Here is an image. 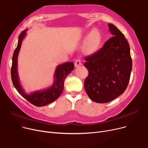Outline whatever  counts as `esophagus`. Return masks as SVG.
Instances as JSON below:
<instances>
[{
  "label": "esophagus",
  "mask_w": 148,
  "mask_h": 148,
  "mask_svg": "<svg viewBox=\"0 0 148 148\" xmlns=\"http://www.w3.org/2000/svg\"><path fill=\"white\" fill-rule=\"evenodd\" d=\"M82 64H81V60L80 59H76L75 62H74V65L75 67H78L80 65H81Z\"/></svg>",
  "instance_id": "esophagus-1"
}]
</instances>
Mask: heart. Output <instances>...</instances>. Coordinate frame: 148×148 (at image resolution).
I'll return each mask as SVG.
<instances>
[{"label": "heart", "instance_id": "obj_1", "mask_svg": "<svg viewBox=\"0 0 148 148\" xmlns=\"http://www.w3.org/2000/svg\"><path fill=\"white\" fill-rule=\"evenodd\" d=\"M85 38H86L84 47L85 53L90 54L94 53L97 50L101 40L99 32L97 29H93L90 34L85 36Z\"/></svg>", "mask_w": 148, "mask_h": 148}]
</instances>
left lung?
Returning <instances> with one entry per match:
<instances>
[{"label": "left lung", "mask_w": 148, "mask_h": 148, "mask_svg": "<svg viewBox=\"0 0 148 148\" xmlns=\"http://www.w3.org/2000/svg\"><path fill=\"white\" fill-rule=\"evenodd\" d=\"M113 37L102 48L85 58L89 71L84 86L93 101L105 103L122 94L128 84L132 70L130 45L123 34L108 23Z\"/></svg>", "instance_id": "8db88e82"}]
</instances>
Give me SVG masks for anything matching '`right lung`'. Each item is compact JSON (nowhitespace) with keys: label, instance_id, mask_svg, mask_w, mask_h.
Returning <instances> with one entry per match:
<instances>
[{"label":"right lung","instance_id":"1","mask_svg":"<svg viewBox=\"0 0 148 148\" xmlns=\"http://www.w3.org/2000/svg\"><path fill=\"white\" fill-rule=\"evenodd\" d=\"M27 29L23 30L18 36L17 48L14 51L11 67V78L15 88L19 94L32 104L41 107L47 105L57 99L64 88V82L66 76L73 71V62H66L57 66L54 73V82L51 86L42 90H39L27 94L20 83L18 74V56L21 43L26 35Z\"/></svg>","mask_w":148,"mask_h":148}]
</instances>
